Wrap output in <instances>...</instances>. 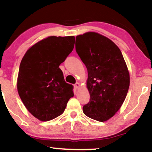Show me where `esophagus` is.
Returning a JSON list of instances; mask_svg holds the SVG:
<instances>
[{
  "label": "esophagus",
  "mask_w": 152,
  "mask_h": 152,
  "mask_svg": "<svg viewBox=\"0 0 152 152\" xmlns=\"http://www.w3.org/2000/svg\"><path fill=\"white\" fill-rule=\"evenodd\" d=\"M80 86H81V85H80V83H76V84L74 85L75 88H79L80 87Z\"/></svg>",
  "instance_id": "obj_1"
}]
</instances>
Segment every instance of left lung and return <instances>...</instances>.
I'll return each mask as SVG.
<instances>
[{
  "label": "left lung",
  "mask_w": 152,
  "mask_h": 152,
  "mask_svg": "<svg viewBox=\"0 0 152 152\" xmlns=\"http://www.w3.org/2000/svg\"><path fill=\"white\" fill-rule=\"evenodd\" d=\"M76 51L88 71L90 101L83 107L88 117L106 121L121 107L130 85V75L121 50L108 37L96 32L76 37Z\"/></svg>",
  "instance_id": "1"
}]
</instances>
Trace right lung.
<instances>
[{
  "label": "right lung",
  "instance_id": "1",
  "mask_svg": "<svg viewBox=\"0 0 152 152\" xmlns=\"http://www.w3.org/2000/svg\"><path fill=\"white\" fill-rule=\"evenodd\" d=\"M74 36H49L26 51L19 66L17 87L33 117L47 121L58 117L73 97V86L65 82L59 66L74 48Z\"/></svg>",
  "mask_w": 152,
  "mask_h": 152
}]
</instances>
